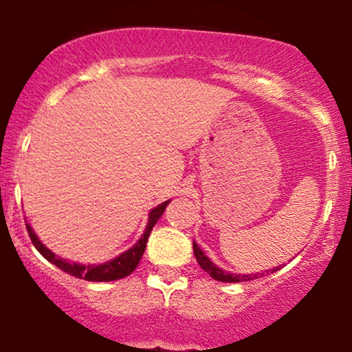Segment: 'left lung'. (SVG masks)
<instances>
[{"label":"left lung","instance_id":"left-lung-1","mask_svg":"<svg viewBox=\"0 0 352 352\" xmlns=\"http://www.w3.org/2000/svg\"><path fill=\"white\" fill-rule=\"evenodd\" d=\"M193 252H195V257H197L198 264H200V267H201L203 270H205L206 274H210V277H213L214 280H218V282H226V283L249 282V280H254V278L262 277V275H264V274H274V272H277L278 269H282L280 265H278V267L264 270V272H256V274H232V272H228V270H224V269H221V267H218V265L214 264V262L211 261L208 256H205V252H203L201 249L198 248V244L195 243V241H193Z\"/></svg>","mask_w":352,"mask_h":352}]
</instances>
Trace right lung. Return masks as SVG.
Returning a JSON list of instances; mask_svg holds the SVG:
<instances>
[{"instance_id": "right-lung-1", "label": "right lung", "mask_w": 352, "mask_h": 352, "mask_svg": "<svg viewBox=\"0 0 352 352\" xmlns=\"http://www.w3.org/2000/svg\"><path fill=\"white\" fill-rule=\"evenodd\" d=\"M170 203V200L160 203V205L155 206L149 211V218H147V226L144 230L142 236L138 239L133 248H129L128 251L121 252L120 256H116L111 261L101 262V264H78V262H70L63 257L57 256V254L50 251L47 245L42 244V241L37 238V234L34 232L32 226L29 223H26L29 238H31L32 244L36 245V249L39 251L42 256L47 259L50 264L57 265L58 269H62L63 272L74 275V277L78 278H85V280L90 282H113V280H120L122 277H128L129 274L134 272V269L138 267L139 261H141L144 251H146V244H147V238H149L152 228L154 224L159 221V218L162 217L164 210L167 208V205Z\"/></svg>"}]
</instances>
